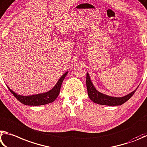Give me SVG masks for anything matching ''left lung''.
Instances as JSON below:
<instances>
[{
  "label": "left lung",
  "instance_id": "1",
  "mask_svg": "<svg viewBox=\"0 0 147 147\" xmlns=\"http://www.w3.org/2000/svg\"><path fill=\"white\" fill-rule=\"evenodd\" d=\"M86 84L89 98L95 103L101 105H108V106H118V105H123L133 96L137 90L136 88L133 92L123 97H113L108 96V95L99 92L95 88L88 72L86 73Z\"/></svg>",
  "mask_w": 147,
  "mask_h": 147
}]
</instances>
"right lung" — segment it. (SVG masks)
Wrapping results in <instances>:
<instances>
[{
	"instance_id": "1",
	"label": "right lung",
	"mask_w": 147,
	"mask_h": 147,
	"mask_svg": "<svg viewBox=\"0 0 147 147\" xmlns=\"http://www.w3.org/2000/svg\"><path fill=\"white\" fill-rule=\"evenodd\" d=\"M68 71L65 72L59 78L55 85L48 92H44V93L30 95V96H22V95L15 93L7 86V87L17 100H19L22 104L25 105H30V106H40V105H46L53 102L58 97L59 92H60L61 84L63 83V81L65 77L68 74Z\"/></svg>"
}]
</instances>
